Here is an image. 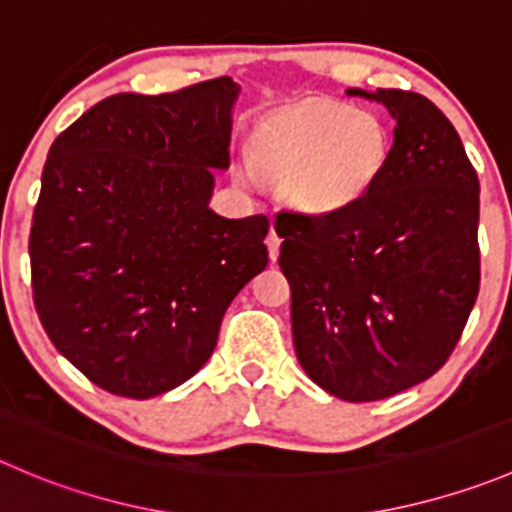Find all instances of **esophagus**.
I'll use <instances>...</instances> for the list:
<instances>
[{
  "instance_id": "esophagus-1",
  "label": "esophagus",
  "mask_w": 512,
  "mask_h": 512,
  "mask_svg": "<svg viewBox=\"0 0 512 512\" xmlns=\"http://www.w3.org/2000/svg\"><path fill=\"white\" fill-rule=\"evenodd\" d=\"M267 252H270V260L275 262L277 255H280V237H277L275 227L270 230V235H267Z\"/></svg>"
}]
</instances>
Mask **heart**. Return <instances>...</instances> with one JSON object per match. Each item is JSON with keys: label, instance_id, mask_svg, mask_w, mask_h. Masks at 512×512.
Here are the masks:
<instances>
[{"label": "heart", "instance_id": "1", "mask_svg": "<svg viewBox=\"0 0 512 512\" xmlns=\"http://www.w3.org/2000/svg\"><path fill=\"white\" fill-rule=\"evenodd\" d=\"M252 157L312 215L352 205L380 175L388 135L380 119L335 102H302L272 114L252 137ZM245 180L252 172L245 170Z\"/></svg>", "mask_w": 512, "mask_h": 512}]
</instances>
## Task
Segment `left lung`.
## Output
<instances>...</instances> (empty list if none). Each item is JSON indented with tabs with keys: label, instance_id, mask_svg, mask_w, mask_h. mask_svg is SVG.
<instances>
[{
	"label": "left lung",
	"instance_id": "1",
	"mask_svg": "<svg viewBox=\"0 0 512 512\" xmlns=\"http://www.w3.org/2000/svg\"><path fill=\"white\" fill-rule=\"evenodd\" d=\"M395 119L380 175L327 215L277 212L302 370L370 403L445 365L480 290V182L450 119L403 89H347Z\"/></svg>",
	"mask_w": 512,
	"mask_h": 512
}]
</instances>
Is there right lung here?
I'll list each match as a JSON object with an SVG mask.
<instances>
[{"mask_svg":"<svg viewBox=\"0 0 512 512\" xmlns=\"http://www.w3.org/2000/svg\"><path fill=\"white\" fill-rule=\"evenodd\" d=\"M237 94L230 77L112 94L49 147L29 232L34 307L107 393L147 400L190 380L267 267V217L210 210Z\"/></svg>","mask_w":512,"mask_h":512,"instance_id":"right-lung-1","label":"right lung"}]
</instances>
